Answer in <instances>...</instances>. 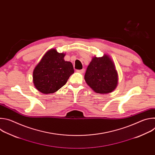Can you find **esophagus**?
Listing matches in <instances>:
<instances>
[{
    "label": "esophagus",
    "instance_id": "esophagus-1",
    "mask_svg": "<svg viewBox=\"0 0 155 155\" xmlns=\"http://www.w3.org/2000/svg\"><path fill=\"white\" fill-rule=\"evenodd\" d=\"M77 71L78 72H80V73L83 74V73H84V69H81V70H77Z\"/></svg>",
    "mask_w": 155,
    "mask_h": 155
}]
</instances>
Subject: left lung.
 <instances>
[{"label":"left lung","instance_id":"left-lung-1","mask_svg":"<svg viewBox=\"0 0 155 155\" xmlns=\"http://www.w3.org/2000/svg\"><path fill=\"white\" fill-rule=\"evenodd\" d=\"M84 80L97 93L112 92L118 83V74L113 61L107 55L93 58L87 68Z\"/></svg>","mask_w":155,"mask_h":155}]
</instances>
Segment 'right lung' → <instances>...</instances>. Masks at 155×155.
<instances>
[{
    "label": "right lung",
    "mask_w": 155,
    "mask_h": 155,
    "mask_svg": "<svg viewBox=\"0 0 155 155\" xmlns=\"http://www.w3.org/2000/svg\"><path fill=\"white\" fill-rule=\"evenodd\" d=\"M65 54L51 49L43 56L35 68L33 81L35 87L43 94L53 93L67 83L74 74L72 64L65 61Z\"/></svg>",
    "instance_id": "right-lung-1"
}]
</instances>
